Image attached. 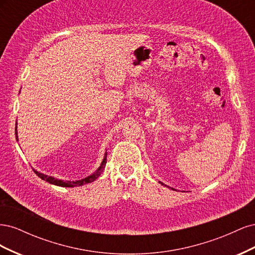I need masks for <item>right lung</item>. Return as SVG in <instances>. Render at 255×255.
Masks as SVG:
<instances>
[{
	"instance_id": "obj_1",
	"label": "right lung",
	"mask_w": 255,
	"mask_h": 255,
	"mask_svg": "<svg viewBox=\"0 0 255 255\" xmlns=\"http://www.w3.org/2000/svg\"><path fill=\"white\" fill-rule=\"evenodd\" d=\"M16 129H17V128H16ZM16 138H18V137H17V130H16ZM106 157H107V152L105 153L104 159H103L102 164H101V166H100V168L98 169V170H97V171H96L94 174H91L90 176L85 177V179H83V180H81V181H75V182L66 181V182H64V181H61V180L54 179V177H52V176H48V175H45V174H42V173L38 172V171H36V170H34V172H35V173H36L38 176H39L40 179H42L43 181H47V182H49V183H51V184L57 185V186H63V187H74V186H82V185H84V184H88V183L94 182L96 179H98V177L100 176V174H101V173L103 172L104 168H105V165H106V163H107Z\"/></svg>"
}]
</instances>
